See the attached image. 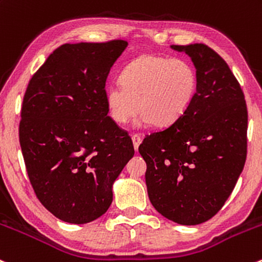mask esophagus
Wrapping results in <instances>:
<instances>
[{
    "mask_svg": "<svg viewBox=\"0 0 262 262\" xmlns=\"http://www.w3.org/2000/svg\"><path fill=\"white\" fill-rule=\"evenodd\" d=\"M132 140H133L134 149H136V152H138L139 144L142 143V138H140L139 134H133V136H132Z\"/></svg>",
    "mask_w": 262,
    "mask_h": 262,
    "instance_id": "1",
    "label": "esophagus"
}]
</instances>
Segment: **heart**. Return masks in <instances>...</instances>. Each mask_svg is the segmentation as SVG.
<instances>
[{"instance_id":"obj_1","label":"heart","mask_w":262,"mask_h":262,"mask_svg":"<svg viewBox=\"0 0 262 262\" xmlns=\"http://www.w3.org/2000/svg\"><path fill=\"white\" fill-rule=\"evenodd\" d=\"M122 81L105 88L106 108L115 123L129 122L137 109L138 125H170L189 108L197 92V70L181 57L143 55L124 68Z\"/></svg>"}]
</instances>
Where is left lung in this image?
Here are the masks:
<instances>
[{
    "instance_id": "1",
    "label": "left lung",
    "mask_w": 262,
    "mask_h": 262,
    "mask_svg": "<svg viewBox=\"0 0 262 262\" xmlns=\"http://www.w3.org/2000/svg\"><path fill=\"white\" fill-rule=\"evenodd\" d=\"M197 70V92L174 123L147 136L139 153L153 207L180 225L208 221L225 205L244 169L247 108L226 61L205 43L172 45Z\"/></svg>"
}]
</instances>
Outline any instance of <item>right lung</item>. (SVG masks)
<instances>
[{
	"instance_id": "obj_1",
	"label": "right lung",
	"mask_w": 262,
	"mask_h": 262,
	"mask_svg": "<svg viewBox=\"0 0 262 262\" xmlns=\"http://www.w3.org/2000/svg\"><path fill=\"white\" fill-rule=\"evenodd\" d=\"M126 46L124 40L61 45L25 93L20 144L27 174L43 207L64 222L103 216L113 184L134 156L104 98L110 69Z\"/></svg>"
}]
</instances>
